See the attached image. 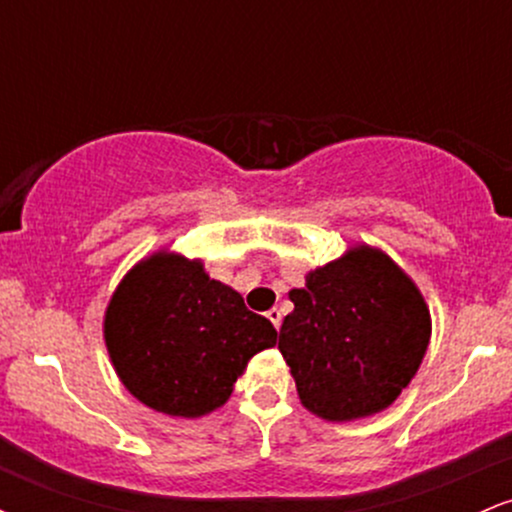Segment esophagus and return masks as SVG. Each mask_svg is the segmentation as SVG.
<instances>
[{
  "mask_svg": "<svg viewBox=\"0 0 512 512\" xmlns=\"http://www.w3.org/2000/svg\"><path fill=\"white\" fill-rule=\"evenodd\" d=\"M267 317H269V320H272V325L276 327V330H279V327H281V310L279 308L267 310Z\"/></svg>",
  "mask_w": 512,
  "mask_h": 512,
  "instance_id": "1",
  "label": "esophagus"
}]
</instances>
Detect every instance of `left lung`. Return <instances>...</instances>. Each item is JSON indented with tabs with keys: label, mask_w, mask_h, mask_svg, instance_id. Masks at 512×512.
I'll list each match as a JSON object with an SVG mask.
<instances>
[{
	"label": "left lung",
	"mask_w": 512,
	"mask_h": 512,
	"mask_svg": "<svg viewBox=\"0 0 512 512\" xmlns=\"http://www.w3.org/2000/svg\"><path fill=\"white\" fill-rule=\"evenodd\" d=\"M279 330L298 397L313 414L351 421L390 407L426 354L431 315L390 257L356 248L289 293Z\"/></svg>",
	"instance_id": "left-lung-1"
}]
</instances>
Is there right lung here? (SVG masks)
<instances>
[{"instance_id": "add662e5", "label": "right lung", "mask_w": 512, "mask_h": 512, "mask_svg": "<svg viewBox=\"0 0 512 512\" xmlns=\"http://www.w3.org/2000/svg\"><path fill=\"white\" fill-rule=\"evenodd\" d=\"M105 344L139 402L202 416L231 397L250 358L276 344V330L238 291L209 279L202 262L158 252L117 286Z\"/></svg>"}]
</instances>
